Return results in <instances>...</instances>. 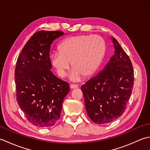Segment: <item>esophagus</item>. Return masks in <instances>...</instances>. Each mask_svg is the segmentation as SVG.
Wrapping results in <instances>:
<instances>
[{
	"label": "esophagus",
	"instance_id": "obj_1",
	"mask_svg": "<svg viewBox=\"0 0 150 150\" xmlns=\"http://www.w3.org/2000/svg\"><path fill=\"white\" fill-rule=\"evenodd\" d=\"M79 86L77 84H70V88L71 89H74V88H77Z\"/></svg>",
	"mask_w": 150,
	"mask_h": 150
}]
</instances>
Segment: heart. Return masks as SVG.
Wrapping results in <instances>:
<instances>
[{
  "label": "heart",
  "instance_id": "b5f03b06",
  "mask_svg": "<svg viewBox=\"0 0 150 150\" xmlns=\"http://www.w3.org/2000/svg\"><path fill=\"white\" fill-rule=\"evenodd\" d=\"M59 53H54L51 62L57 74L64 77L71 62L73 80H79L82 76L90 77L97 71L103 60L106 44L98 35H80L64 40L58 47Z\"/></svg>",
  "mask_w": 150,
  "mask_h": 150
}]
</instances>
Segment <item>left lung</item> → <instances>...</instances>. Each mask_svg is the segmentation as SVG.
Returning a JSON list of instances; mask_svg holds the SVG:
<instances>
[{
    "mask_svg": "<svg viewBox=\"0 0 150 150\" xmlns=\"http://www.w3.org/2000/svg\"><path fill=\"white\" fill-rule=\"evenodd\" d=\"M115 54L104 69L81 86L88 117L107 124L125 111L134 85V71L129 56L112 37Z\"/></svg>",
    "mask_w": 150,
    "mask_h": 150,
    "instance_id": "left-lung-1",
    "label": "left lung"
}]
</instances>
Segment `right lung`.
<instances>
[{
  "label": "right lung",
  "mask_w": 150,
  "mask_h": 150,
  "mask_svg": "<svg viewBox=\"0 0 150 150\" xmlns=\"http://www.w3.org/2000/svg\"><path fill=\"white\" fill-rule=\"evenodd\" d=\"M60 31L35 33L18 57L15 71L16 98L26 119L33 125L53 126L59 119L64 98L69 91L67 82L50 70L51 44Z\"/></svg>",
  "instance_id": "right-lung-1"
}]
</instances>
